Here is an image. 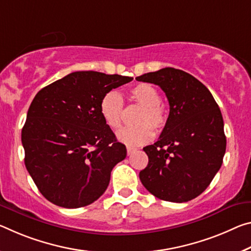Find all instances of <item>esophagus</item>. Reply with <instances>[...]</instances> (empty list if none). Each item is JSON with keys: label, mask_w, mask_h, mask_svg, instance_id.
<instances>
[{"label": "esophagus", "mask_w": 251, "mask_h": 251, "mask_svg": "<svg viewBox=\"0 0 251 251\" xmlns=\"http://www.w3.org/2000/svg\"><path fill=\"white\" fill-rule=\"evenodd\" d=\"M135 149H133V147H129V146H127V155H132L133 153H135Z\"/></svg>", "instance_id": "34e87169"}]
</instances>
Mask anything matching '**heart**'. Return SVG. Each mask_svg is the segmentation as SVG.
Here are the masks:
<instances>
[{
  "label": "heart",
  "mask_w": 251,
  "mask_h": 251,
  "mask_svg": "<svg viewBox=\"0 0 251 251\" xmlns=\"http://www.w3.org/2000/svg\"><path fill=\"white\" fill-rule=\"evenodd\" d=\"M129 99L142 106L135 123L137 125L126 127L118 132L117 138L129 147L145 145L154 138V126L160 132L168 123V110L161 104V94L153 85L146 82L138 83L129 90ZM124 100L116 90H110L101 97L99 111L105 124L116 130L122 126V115Z\"/></svg>",
  "instance_id": "1"
}]
</instances>
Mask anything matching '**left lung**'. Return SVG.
<instances>
[{
	"label": "left lung",
	"instance_id": "8db88e82",
	"mask_svg": "<svg viewBox=\"0 0 251 251\" xmlns=\"http://www.w3.org/2000/svg\"><path fill=\"white\" fill-rule=\"evenodd\" d=\"M161 87L170 114L161 136L145 146L142 184L158 199L188 202L203 192L221 168L226 140L224 118L209 89L185 71L163 68L136 77Z\"/></svg>",
	"mask_w": 251,
	"mask_h": 251
}]
</instances>
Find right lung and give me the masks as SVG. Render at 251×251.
<instances>
[{
	"instance_id": "1",
	"label": "right lung",
	"mask_w": 251,
	"mask_h": 251,
	"mask_svg": "<svg viewBox=\"0 0 251 251\" xmlns=\"http://www.w3.org/2000/svg\"><path fill=\"white\" fill-rule=\"evenodd\" d=\"M132 77L75 71L35 95L22 128L27 172L47 200L62 208L88 205L102 196L124 144L105 124L99 104Z\"/></svg>"
}]
</instances>
